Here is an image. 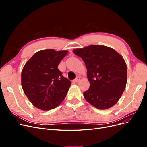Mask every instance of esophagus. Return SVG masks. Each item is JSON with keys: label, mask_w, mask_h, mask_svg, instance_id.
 Listing matches in <instances>:
<instances>
[{"label": "esophagus", "mask_w": 147, "mask_h": 147, "mask_svg": "<svg viewBox=\"0 0 147 147\" xmlns=\"http://www.w3.org/2000/svg\"><path fill=\"white\" fill-rule=\"evenodd\" d=\"M80 80V78L79 77H77L76 78H75V79L74 80V82H75V83H77V82H78Z\"/></svg>", "instance_id": "34e87169"}]
</instances>
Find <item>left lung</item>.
<instances>
[{"instance_id":"8db88e82","label":"left lung","mask_w":147,"mask_h":147,"mask_svg":"<svg viewBox=\"0 0 147 147\" xmlns=\"http://www.w3.org/2000/svg\"><path fill=\"white\" fill-rule=\"evenodd\" d=\"M73 53L82 57L87 69L90 85L83 92L84 99L100 110L116 104L127 83V65L123 56L112 48L97 45L76 48Z\"/></svg>"}]
</instances>
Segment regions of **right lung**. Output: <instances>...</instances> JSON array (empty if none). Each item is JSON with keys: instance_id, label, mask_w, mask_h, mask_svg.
Instances as JSON below:
<instances>
[{"instance_id": "right-lung-1", "label": "right lung", "mask_w": 147, "mask_h": 147, "mask_svg": "<svg viewBox=\"0 0 147 147\" xmlns=\"http://www.w3.org/2000/svg\"><path fill=\"white\" fill-rule=\"evenodd\" d=\"M67 50L38 51L26 62L21 72V86L32 104L42 110L56 108L63 102L71 82L57 66Z\"/></svg>"}]
</instances>
